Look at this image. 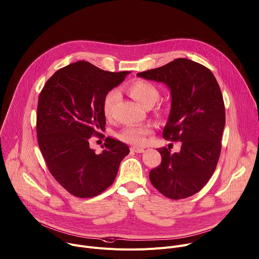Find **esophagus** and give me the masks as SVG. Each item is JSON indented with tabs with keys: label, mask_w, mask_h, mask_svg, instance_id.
<instances>
[{
	"label": "esophagus",
	"mask_w": 259,
	"mask_h": 259,
	"mask_svg": "<svg viewBox=\"0 0 259 259\" xmlns=\"http://www.w3.org/2000/svg\"><path fill=\"white\" fill-rule=\"evenodd\" d=\"M130 150H131V152H134V153H143L144 152V149H142V147H137V146H132Z\"/></svg>",
	"instance_id": "obj_1"
}]
</instances>
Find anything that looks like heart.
I'll use <instances>...</instances> for the list:
<instances>
[{
  "label": "heart",
  "instance_id": "1",
  "mask_svg": "<svg viewBox=\"0 0 259 259\" xmlns=\"http://www.w3.org/2000/svg\"><path fill=\"white\" fill-rule=\"evenodd\" d=\"M126 92L137 101L142 107H152L160 97V92L158 88L147 81L136 80L130 83L126 87ZM119 99V93L115 90H112L106 93L102 102V110L106 118L113 116L114 108ZM164 109H160L158 112L159 116L164 114ZM153 133L151 126H127L121 130L117 137L129 144L133 145H143L146 143L147 138Z\"/></svg>",
  "mask_w": 259,
  "mask_h": 259
}]
</instances>
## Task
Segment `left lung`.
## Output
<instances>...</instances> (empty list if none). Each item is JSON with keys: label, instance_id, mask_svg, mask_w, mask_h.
Segmentation results:
<instances>
[{"label": "left lung", "instance_id": "1", "mask_svg": "<svg viewBox=\"0 0 259 259\" xmlns=\"http://www.w3.org/2000/svg\"><path fill=\"white\" fill-rule=\"evenodd\" d=\"M138 77L164 83L171 93V109L163 137L180 141V152L157 149L160 166L150 180L165 197L186 199L200 192L211 178L221 151L226 125L225 102L219 85L206 66L177 58Z\"/></svg>", "mask_w": 259, "mask_h": 259}]
</instances>
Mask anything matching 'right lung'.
<instances>
[{
  "label": "right lung",
  "instance_id": "add662e5",
  "mask_svg": "<svg viewBox=\"0 0 259 259\" xmlns=\"http://www.w3.org/2000/svg\"><path fill=\"white\" fill-rule=\"evenodd\" d=\"M129 71L102 70L88 61L58 69L42 89L36 108L38 143L47 167L69 194L92 198L115 181L127 144L105 138L101 154L89 139L105 126L104 96L120 85Z\"/></svg>",
  "mask_w": 259,
  "mask_h": 259
}]
</instances>
